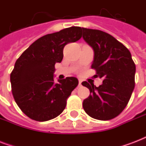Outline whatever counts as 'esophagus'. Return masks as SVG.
Segmentation results:
<instances>
[{"instance_id": "34e87169", "label": "esophagus", "mask_w": 146, "mask_h": 146, "mask_svg": "<svg viewBox=\"0 0 146 146\" xmlns=\"http://www.w3.org/2000/svg\"><path fill=\"white\" fill-rule=\"evenodd\" d=\"M82 80H79V85H80V86H82Z\"/></svg>"}]
</instances>
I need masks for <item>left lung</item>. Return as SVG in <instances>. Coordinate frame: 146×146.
Listing matches in <instances>:
<instances>
[{
	"label": "left lung",
	"mask_w": 146,
	"mask_h": 146,
	"mask_svg": "<svg viewBox=\"0 0 146 146\" xmlns=\"http://www.w3.org/2000/svg\"><path fill=\"white\" fill-rule=\"evenodd\" d=\"M82 38L94 50L92 68L95 78L103 80L96 87L94 83L82 82L90 95L82 107L91 117L108 120L120 114L128 104L135 87L136 65L131 54L115 38L103 31L82 28Z\"/></svg>",
	"instance_id": "1"
}]
</instances>
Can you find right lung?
Segmentation results:
<instances>
[{
	"label": "right lung",
	"mask_w": 146,
	"mask_h": 146,
	"mask_svg": "<svg viewBox=\"0 0 146 146\" xmlns=\"http://www.w3.org/2000/svg\"><path fill=\"white\" fill-rule=\"evenodd\" d=\"M72 26L39 38L17 60L10 73L14 100L21 111L36 121L54 119L63 112L66 99L78 86L76 77L54 81V65L62 61L64 46L82 37Z\"/></svg>",
	"instance_id": "add662e5"
}]
</instances>
